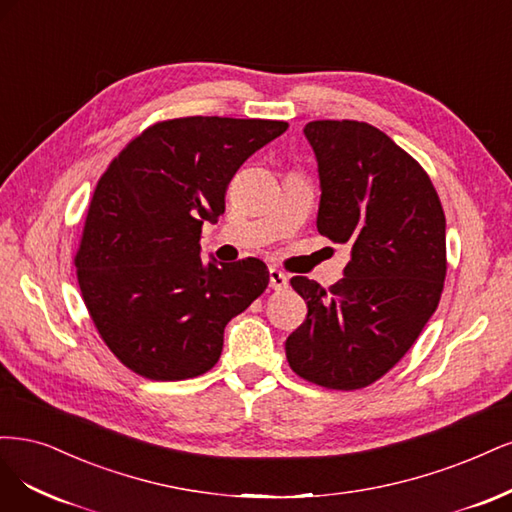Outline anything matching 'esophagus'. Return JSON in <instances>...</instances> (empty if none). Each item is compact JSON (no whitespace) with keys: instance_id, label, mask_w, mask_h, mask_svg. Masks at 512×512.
Listing matches in <instances>:
<instances>
[{"instance_id":"esophagus-1","label":"esophagus","mask_w":512,"mask_h":512,"mask_svg":"<svg viewBox=\"0 0 512 512\" xmlns=\"http://www.w3.org/2000/svg\"><path fill=\"white\" fill-rule=\"evenodd\" d=\"M287 285H289L287 276H285L283 272H280V270L272 268V270H270V289H274V291H283V289H287Z\"/></svg>"}]
</instances>
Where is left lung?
<instances>
[{
  "label": "left lung",
  "mask_w": 512,
  "mask_h": 512,
  "mask_svg": "<svg viewBox=\"0 0 512 512\" xmlns=\"http://www.w3.org/2000/svg\"><path fill=\"white\" fill-rule=\"evenodd\" d=\"M304 134L319 163L317 229L349 244L351 261L329 289L291 278L308 315L285 353L304 381L353 391L398 364L438 308L447 221L430 176L381 129L310 121Z\"/></svg>",
  "instance_id": "8db88e82"
}]
</instances>
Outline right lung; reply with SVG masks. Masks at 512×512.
<instances>
[{
  "instance_id": "obj_1",
  "label": "right lung",
  "mask_w": 512,
  "mask_h": 512,
  "mask_svg": "<svg viewBox=\"0 0 512 512\" xmlns=\"http://www.w3.org/2000/svg\"><path fill=\"white\" fill-rule=\"evenodd\" d=\"M287 127L227 117L159 121L110 161L74 263L97 332L131 372L151 381L208 372L225 325L266 291V263H206L200 236L204 221L225 212L238 168Z\"/></svg>"
}]
</instances>
